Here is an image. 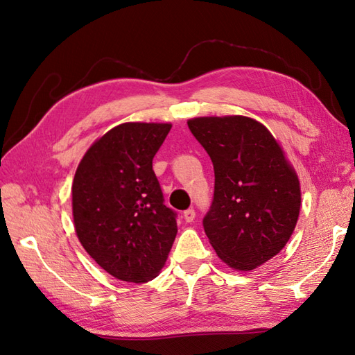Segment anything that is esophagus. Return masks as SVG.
Listing matches in <instances>:
<instances>
[{"mask_svg":"<svg viewBox=\"0 0 355 355\" xmlns=\"http://www.w3.org/2000/svg\"><path fill=\"white\" fill-rule=\"evenodd\" d=\"M184 219L187 220V222H192L196 219V211H194V209H188V210H185L184 211Z\"/></svg>","mask_w":355,"mask_h":355,"instance_id":"obj_1","label":"esophagus"}]
</instances>
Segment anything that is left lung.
I'll list each match as a JSON object with an SVG mask.
<instances>
[{
  "label": "left lung",
  "instance_id": "1",
  "mask_svg": "<svg viewBox=\"0 0 355 355\" xmlns=\"http://www.w3.org/2000/svg\"><path fill=\"white\" fill-rule=\"evenodd\" d=\"M191 133L214 168V197L202 220L209 243L235 271L280 253L300 210V184L282 144L254 118L196 116Z\"/></svg>",
  "mask_w": 355,
  "mask_h": 355
}]
</instances>
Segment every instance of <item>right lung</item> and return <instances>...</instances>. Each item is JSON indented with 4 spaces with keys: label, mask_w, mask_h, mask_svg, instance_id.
Wrapping results in <instances>:
<instances>
[{
    "label": "right lung",
    "mask_w": 355,
    "mask_h": 355,
    "mask_svg": "<svg viewBox=\"0 0 355 355\" xmlns=\"http://www.w3.org/2000/svg\"><path fill=\"white\" fill-rule=\"evenodd\" d=\"M170 123H123L92 144L72 182L77 237L94 262L128 283H146L166 265L176 239L153 158Z\"/></svg>",
    "instance_id": "1"
}]
</instances>
